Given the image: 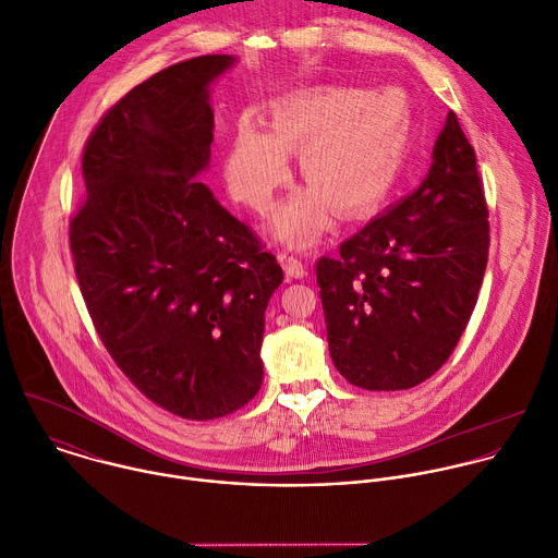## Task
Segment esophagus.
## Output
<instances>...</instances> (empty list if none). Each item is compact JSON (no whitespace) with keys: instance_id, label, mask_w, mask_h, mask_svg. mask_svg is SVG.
<instances>
[{"instance_id":"esophagus-1","label":"esophagus","mask_w":558,"mask_h":558,"mask_svg":"<svg viewBox=\"0 0 558 558\" xmlns=\"http://www.w3.org/2000/svg\"><path fill=\"white\" fill-rule=\"evenodd\" d=\"M278 260H280L282 269H284L289 276L302 278V276L306 274V267H304L302 258H300L295 252H291V250H282V252L278 254Z\"/></svg>"}]
</instances>
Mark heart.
I'll list each match as a JSON object with an SVG mask.
<instances>
[{
    "label": "heart",
    "mask_w": 558,
    "mask_h": 558,
    "mask_svg": "<svg viewBox=\"0 0 558 558\" xmlns=\"http://www.w3.org/2000/svg\"><path fill=\"white\" fill-rule=\"evenodd\" d=\"M287 153H300L311 191L287 199L271 230L311 245L332 223L330 208L359 217L377 208L405 172L412 153V105L401 89H324L276 100L267 131L250 120L234 129L223 177L230 195L265 213L289 179Z\"/></svg>",
    "instance_id": "heart-1"
}]
</instances>
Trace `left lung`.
<instances>
[{
  "label": "left lung",
  "instance_id": "1",
  "mask_svg": "<svg viewBox=\"0 0 558 558\" xmlns=\"http://www.w3.org/2000/svg\"><path fill=\"white\" fill-rule=\"evenodd\" d=\"M488 245L475 150L449 111L418 189L315 265L339 375L395 392L438 373L475 308Z\"/></svg>",
  "mask_w": 558,
  "mask_h": 558
}]
</instances>
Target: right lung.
I'll use <instances>...</instances> for the list:
<instances>
[{
  "mask_svg": "<svg viewBox=\"0 0 558 558\" xmlns=\"http://www.w3.org/2000/svg\"><path fill=\"white\" fill-rule=\"evenodd\" d=\"M234 61H181L120 98L87 137V195L70 221L105 348L146 399L189 421L256 397L265 308L284 278L199 179L215 137L208 87Z\"/></svg>",
  "mask_w": 558,
  "mask_h": 558,
  "instance_id": "1",
  "label": "right lung"
}]
</instances>
